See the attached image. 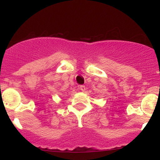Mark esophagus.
Instances as JSON below:
<instances>
[{
    "instance_id": "esophagus-1",
    "label": "esophagus",
    "mask_w": 160,
    "mask_h": 160,
    "mask_svg": "<svg viewBox=\"0 0 160 160\" xmlns=\"http://www.w3.org/2000/svg\"><path fill=\"white\" fill-rule=\"evenodd\" d=\"M80 90H81L82 92H85V90H86V87L84 86H82V85H81V86H80Z\"/></svg>"
}]
</instances>
